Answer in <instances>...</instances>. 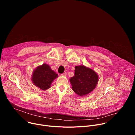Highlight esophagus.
Returning <instances> with one entry per match:
<instances>
[{
	"label": "esophagus",
	"mask_w": 135,
	"mask_h": 135,
	"mask_svg": "<svg viewBox=\"0 0 135 135\" xmlns=\"http://www.w3.org/2000/svg\"><path fill=\"white\" fill-rule=\"evenodd\" d=\"M66 75H67V73L66 72H65V73H64L62 74V76H66Z\"/></svg>",
	"instance_id": "34e87169"
}]
</instances>
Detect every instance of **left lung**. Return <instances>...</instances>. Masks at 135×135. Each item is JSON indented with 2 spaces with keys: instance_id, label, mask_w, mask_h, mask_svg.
<instances>
[{
  "instance_id": "obj_1",
  "label": "left lung",
  "mask_w": 135,
  "mask_h": 135,
  "mask_svg": "<svg viewBox=\"0 0 135 135\" xmlns=\"http://www.w3.org/2000/svg\"><path fill=\"white\" fill-rule=\"evenodd\" d=\"M75 75L69 79L72 90L81 97L91 93L98 82V75L84 65L75 66Z\"/></svg>"
}]
</instances>
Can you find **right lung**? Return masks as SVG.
Listing matches in <instances>:
<instances>
[{"label":"right lung","mask_w":135,"mask_h":135,"mask_svg":"<svg viewBox=\"0 0 135 135\" xmlns=\"http://www.w3.org/2000/svg\"><path fill=\"white\" fill-rule=\"evenodd\" d=\"M57 77L58 75L51 69L49 65L43 64L33 71L31 80L36 86L45 91L51 87L52 83Z\"/></svg>","instance_id":"right-lung-1"}]
</instances>
